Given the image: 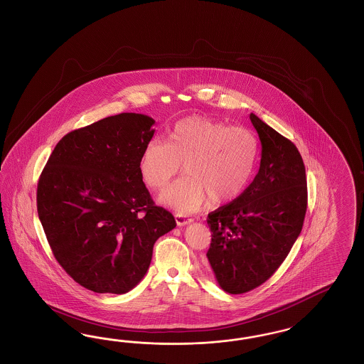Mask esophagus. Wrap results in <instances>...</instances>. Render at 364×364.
<instances>
[{
	"mask_svg": "<svg viewBox=\"0 0 364 364\" xmlns=\"http://www.w3.org/2000/svg\"><path fill=\"white\" fill-rule=\"evenodd\" d=\"M175 220L177 226H186V225H188V223L192 222V219H191V218L186 216V215H183V213H176Z\"/></svg>",
	"mask_w": 364,
	"mask_h": 364,
	"instance_id": "34e87169",
	"label": "esophagus"
}]
</instances>
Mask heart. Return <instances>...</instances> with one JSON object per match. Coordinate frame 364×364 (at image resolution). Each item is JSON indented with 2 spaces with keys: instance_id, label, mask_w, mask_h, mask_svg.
<instances>
[{
  "instance_id": "1",
  "label": "heart",
  "mask_w": 364,
  "mask_h": 364,
  "mask_svg": "<svg viewBox=\"0 0 364 364\" xmlns=\"http://www.w3.org/2000/svg\"><path fill=\"white\" fill-rule=\"evenodd\" d=\"M258 157V141L249 129L205 117H188L169 130L166 142L151 139L141 151L139 173L153 189H163L180 171L186 176L165 189L164 205L177 213L198 211L210 199L223 204L247 187Z\"/></svg>"
}]
</instances>
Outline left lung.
<instances>
[{"mask_svg": "<svg viewBox=\"0 0 364 364\" xmlns=\"http://www.w3.org/2000/svg\"><path fill=\"white\" fill-rule=\"evenodd\" d=\"M261 165L237 199L208 213L213 232L207 258L230 294L258 288L276 273L300 235L306 213L305 166L296 145L250 114Z\"/></svg>", "mask_w": 364, "mask_h": 364, "instance_id": "left-lung-1", "label": "left lung"}]
</instances>
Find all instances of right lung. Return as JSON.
<instances>
[{
  "label": "right lung",
  "instance_id": "1",
  "mask_svg": "<svg viewBox=\"0 0 364 364\" xmlns=\"http://www.w3.org/2000/svg\"><path fill=\"white\" fill-rule=\"evenodd\" d=\"M153 125L148 115L122 113L70 132L38 178V219L52 252L68 276L95 293L134 288L156 240L176 227L139 173Z\"/></svg>",
  "mask_w": 364,
  "mask_h": 364
}]
</instances>
